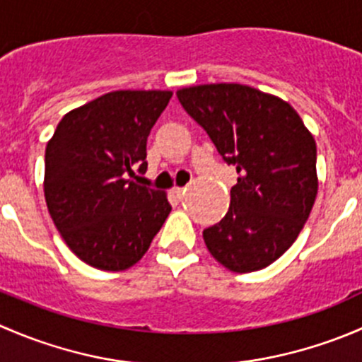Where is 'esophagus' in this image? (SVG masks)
<instances>
[{
    "label": "esophagus",
    "instance_id": "1",
    "mask_svg": "<svg viewBox=\"0 0 362 362\" xmlns=\"http://www.w3.org/2000/svg\"><path fill=\"white\" fill-rule=\"evenodd\" d=\"M184 192H185V187H175L173 189V196L177 199H180L182 196H184Z\"/></svg>",
    "mask_w": 362,
    "mask_h": 362
}]
</instances>
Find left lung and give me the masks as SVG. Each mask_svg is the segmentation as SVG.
<instances>
[{
  "mask_svg": "<svg viewBox=\"0 0 362 362\" xmlns=\"http://www.w3.org/2000/svg\"><path fill=\"white\" fill-rule=\"evenodd\" d=\"M177 98L240 175L228 214L203 231L206 249L235 273L266 268L296 242L315 203V140L289 103L254 87L206 83Z\"/></svg>",
  "mask_w": 362,
  "mask_h": 362,
  "instance_id": "left-lung-1",
  "label": "left lung"
}]
</instances>
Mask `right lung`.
Segmentation results:
<instances>
[{
  "label": "right lung",
  "mask_w": 362,
  "mask_h": 362,
  "mask_svg": "<svg viewBox=\"0 0 362 362\" xmlns=\"http://www.w3.org/2000/svg\"><path fill=\"white\" fill-rule=\"evenodd\" d=\"M170 90H115L61 119L45 148V202L83 262L122 272L144 257L171 211L163 191L127 180L147 170V138Z\"/></svg>",
  "instance_id": "add662e5"
}]
</instances>
